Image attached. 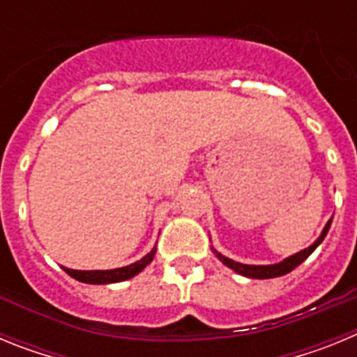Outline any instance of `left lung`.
<instances>
[{
  "label": "left lung",
  "instance_id": "obj_1",
  "mask_svg": "<svg viewBox=\"0 0 357 357\" xmlns=\"http://www.w3.org/2000/svg\"><path fill=\"white\" fill-rule=\"evenodd\" d=\"M331 223H333V220H329L327 222V225L324 227V230H321V234L318 236L317 241L311 245V247L304 248V250L296 252L295 255H289V257H286L284 261H280V263L277 264H266V266H255V264H243V263H236V261L229 259V257H225V255H222L220 252H216L213 248V252L216 254V257L220 261H222L225 266H229L230 270H234L236 273H239V275L243 277H250V279H273V277H280V275H286V273H289L291 270H295L298 264L304 263L305 259H307L309 255L313 254L314 248L320 245L321 241H324V238L327 236V232H329L331 229Z\"/></svg>",
  "mask_w": 357,
  "mask_h": 357
}]
</instances>
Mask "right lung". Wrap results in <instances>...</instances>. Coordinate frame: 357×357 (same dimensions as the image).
Listing matches in <instances>:
<instances>
[{
  "instance_id": "add662e5",
  "label": "right lung",
  "mask_w": 357,
  "mask_h": 357,
  "mask_svg": "<svg viewBox=\"0 0 357 357\" xmlns=\"http://www.w3.org/2000/svg\"><path fill=\"white\" fill-rule=\"evenodd\" d=\"M157 248L153 247L143 259L135 261V263L128 264L123 268H114V270H91V272H84V270H71V268H64L66 273L71 275L73 279L85 282V284H112V282H121V280L132 279L139 272H143L144 268L153 261Z\"/></svg>"
}]
</instances>
